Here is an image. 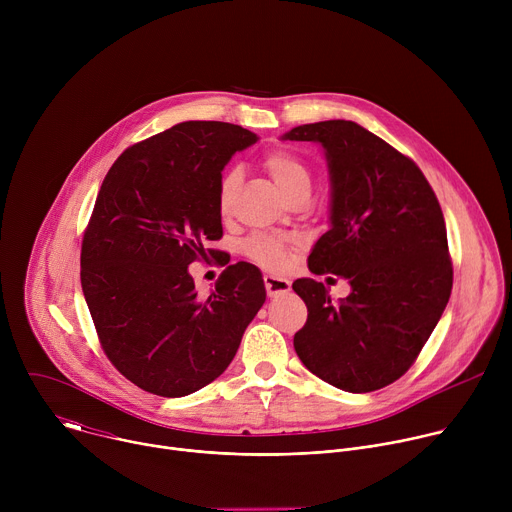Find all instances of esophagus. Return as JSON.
Listing matches in <instances>:
<instances>
[{
	"mask_svg": "<svg viewBox=\"0 0 512 512\" xmlns=\"http://www.w3.org/2000/svg\"><path fill=\"white\" fill-rule=\"evenodd\" d=\"M263 281H265V289H267V296H269V298L287 294V291L291 289V283H289L285 277H277V275L265 273V275H263Z\"/></svg>",
	"mask_w": 512,
	"mask_h": 512,
	"instance_id": "1",
	"label": "esophagus"
}]
</instances>
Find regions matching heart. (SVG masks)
<instances>
[{
    "instance_id": "1",
    "label": "heart",
    "mask_w": 512,
    "mask_h": 512,
    "mask_svg": "<svg viewBox=\"0 0 512 512\" xmlns=\"http://www.w3.org/2000/svg\"><path fill=\"white\" fill-rule=\"evenodd\" d=\"M263 166L287 198L300 190L310 192L312 174L308 164L298 154L289 150H273L265 156ZM235 184H237V170H227L221 182H218V210L223 214H227L231 208ZM243 253L251 261H255L257 265L269 271H283L291 261V247L283 239L269 237V235H251L243 243Z\"/></svg>"
}]
</instances>
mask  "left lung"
Listing matches in <instances>:
<instances>
[{"instance_id":"1","label":"left lung","mask_w":512,"mask_h":512,"mask_svg":"<svg viewBox=\"0 0 512 512\" xmlns=\"http://www.w3.org/2000/svg\"><path fill=\"white\" fill-rule=\"evenodd\" d=\"M283 139L326 150L332 227L308 265L352 287L332 302L324 283L294 281L308 308L294 348L308 371L342 391L383 389L417 360L452 294L442 206L411 158L354 121L300 125Z\"/></svg>"}]
</instances>
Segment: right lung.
Instances as JSON below:
<instances>
[{"instance_id": "1", "label": "right lung", "mask_w": 512, "mask_h": 512, "mask_svg": "<svg viewBox=\"0 0 512 512\" xmlns=\"http://www.w3.org/2000/svg\"><path fill=\"white\" fill-rule=\"evenodd\" d=\"M257 135L184 121L127 148L107 172L81 247V285L113 367L139 389L184 397L221 377L265 302L261 271L229 265L200 298L188 265L223 237L218 182Z\"/></svg>"}]
</instances>
